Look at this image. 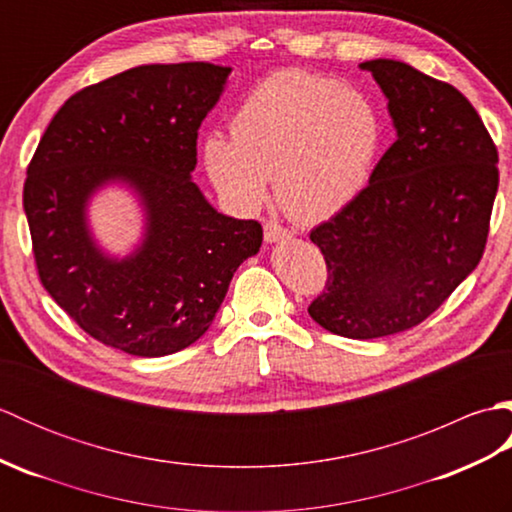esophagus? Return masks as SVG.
<instances>
[{"mask_svg":"<svg viewBox=\"0 0 512 512\" xmlns=\"http://www.w3.org/2000/svg\"><path fill=\"white\" fill-rule=\"evenodd\" d=\"M264 239L268 244L284 242V239H290V231H286V228L279 226L277 222H266L264 224Z\"/></svg>","mask_w":512,"mask_h":512,"instance_id":"esophagus-1","label":"esophagus"}]
</instances>
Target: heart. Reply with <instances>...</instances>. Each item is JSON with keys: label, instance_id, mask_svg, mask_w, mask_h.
Here are the masks:
<instances>
[{"label": "heart", "instance_id": "heart-1", "mask_svg": "<svg viewBox=\"0 0 512 512\" xmlns=\"http://www.w3.org/2000/svg\"><path fill=\"white\" fill-rule=\"evenodd\" d=\"M231 134H211L202 145L204 169L222 198L257 211L273 178L279 209L299 224H317L367 187L385 127L363 92L323 74L284 70L246 94Z\"/></svg>", "mask_w": 512, "mask_h": 512}]
</instances>
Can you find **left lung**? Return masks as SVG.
I'll return each mask as SVG.
<instances>
[{
    "label": "left lung",
    "instance_id": "left-lung-1",
    "mask_svg": "<svg viewBox=\"0 0 512 512\" xmlns=\"http://www.w3.org/2000/svg\"><path fill=\"white\" fill-rule=\"evenodd\" d=\"M358 68L383 90L396 143L361 195L310 233L328 281L308 312L332 334L367 341L422 323L480 264L499 158L453 85L394 59Z\"/></svg>",
    "mask_w": 512,
    "mask_h": 512
}]
</instances>
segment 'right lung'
I'll use <instances>...</instances> for the list:
<instances>
[{"label": "right lung", "instance_id": "1", "mask_svg": "<svg viewBox=\"0 0 512 512\" xmlns=\"http://www.w3.org/2000/svg\"><path fill=\"white\" fill-rule=\"evenodd\" d=\"M231 68L138 65L70 96L28 165L24 211L39 279L96 341L132 356L180 352L211 328L262 224L217 213L191 171L198 129ZM125 183L146 213L141 244L107 256L87 224L91 195Z\"/></svg>", "mask_w": 512, "mask_h": 512}]
</instances>
